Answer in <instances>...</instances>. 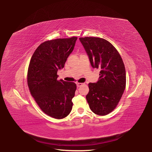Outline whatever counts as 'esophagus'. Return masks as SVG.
I'll use <instances>...</instances> for the list:
<instances>
[{
  "instance_id": "obj_1",
  "label": "esophagus",
  "mask_w": 152,
  "mask_h": 152,
  "mask_svg": "<svg viewBox=\"0 0 152 152\" xmlns=\"http://www.w3.org/2000/svg\"><path fill=\"white\" fill-rule=\"evenodd\" d=\"M83 84H84L83 83H76V85H77V87L83 86Z\"/></svg>"
}]
</instances>
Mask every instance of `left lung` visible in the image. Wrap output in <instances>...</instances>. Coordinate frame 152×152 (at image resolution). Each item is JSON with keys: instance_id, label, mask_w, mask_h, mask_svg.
<instances>
[{"instance_id": "obj_1", "label": "left lung", "mask_w": 152, "mask_h": 152, "mask_svg": "<svg viewBox=\"0 0 152 152\" xmlns=\"http://www.w3.org/2000/svg\"><path fill=\"white\" fill-rule=\"evenodd\" d=\"M79 40L92 68L100 69L98 81L89 84L87 101L95 114L107 115L116 107L125 89L123 61L115 47L104 39L86 37Z\"/></svg>"}]
</instances>
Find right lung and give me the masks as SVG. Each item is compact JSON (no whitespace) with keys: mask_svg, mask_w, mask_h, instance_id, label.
<instances>
[{"mask_svg":"<svg viewBox=\"0 0 152 152\" xmlns=\"http://www.w3.org/2000/svg\"><path fill=\"white\" fill-rule=\"evenodd\" d=\"M77 37L57 39L40 45L31 58L28 70V85L44 112L53 118L66 117L72 110V99L76 85L57 80V71L63 68L73 52Z\"/></svg>","mask_w":152,"mask_h":152,"instance_id":"right-lung-1","label":"right lung"}]
</instances>
